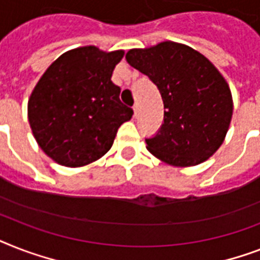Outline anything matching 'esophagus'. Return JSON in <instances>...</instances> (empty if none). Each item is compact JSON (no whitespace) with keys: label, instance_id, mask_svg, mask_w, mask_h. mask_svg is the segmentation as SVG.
<instances>
[{"label":"esophagus","instance_id":"esophagus-1","mask_svg":"<svg viewBox=\"0 0 260 260\" xmlns=\"http://www.w3.org/2000/svg\"><path fill=\"white\" fill-rule=\"evenodd\" d=\"M134 116H135V117H138V116H139V105H138V104L134 106Z\"/></svg>","mask_w":260,"mask_h":260}]
</instances>
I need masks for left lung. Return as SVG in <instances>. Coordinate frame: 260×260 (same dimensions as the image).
<instances>
[{
  "mask_svg": "<svg viewBox=\"0 0 260 260\" xmlns=\"http://www.w3.org/2000/svg\"><path fill=\"white\" fill-rule=\"evenodd\" d=\"M126 62L158 86L165 122L147 150L175 167L197 166L209 159L230 129L234 101L221 73L191 47L162 42L132 48Z\"/></svg>",
  "mask_w": 260,
  "mask_h": 260,
  "instance_id": "obj_1",
  "label": "left lung"
}]
</instances>
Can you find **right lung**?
Segmentation results:
<instances>
[{"mask_svg":"<svg viewBox=\"0 0 260 260\" xmlns=\"http://www.w3.org/2000/svg\"><path fill=\"white\" fill-rule=\"evenodd\" d=\"M124 51L78 47L44 71L28 100V120L39 147L54 162L82 167L102 158L134 110L112 82Z\"/></svg>","mask_w":260,"mask_h":260,"instance_id":"1","label":"right lung"}]
</instances>
